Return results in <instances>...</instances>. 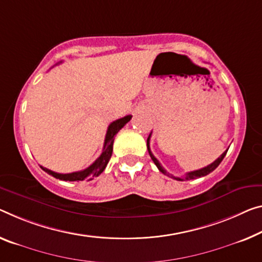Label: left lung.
Segmentation results:
<instances>
[{
  "label": "left lung",
  "mask_w": 262,
  "mask_h": 262,
  "mask_svg": "<svg viewBox=\"0 0 262 262\" xmlns=\"http://www.w3.org/2000/svg\"><path fill=\"white\" fill-rule=\"evenodd\" d=\"M150 137H151V134H150V136H148V138H147V150H148V154H150L151 159L154 160V163L156 164V166L158 167V170H159L160 172L164 173V174H166V176H171V174H168V173L166 172V170H165V168L162 166V165H160V163L158 162V159H157L156 157L154 156V154H152V152H151V150H150ZM227 151H228V150L225 151L224 154L221 155L218 159L214 160V162H213L212 164L207 165L206 167H203V168H200V170H196V171L188 172V173H186V176L183 177V178H179V177H174V176H171V178L176 179V180H179V182H184V180H191V179H195V178H200V177L207 176L208 173H211L212 171H214L215 168L219 166V164H220L221 162H223V159L225 158V156H226Z\"/></svg>",
  "instance_id": "8db88e82"
}]
</instances>
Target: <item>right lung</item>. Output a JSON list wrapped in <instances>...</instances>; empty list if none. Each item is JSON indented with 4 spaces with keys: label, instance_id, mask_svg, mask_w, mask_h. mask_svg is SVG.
Instances as JSON below:
<instances>
[{
    "label": "right lung",
    "instance_id": "obj_1",
    "mask_svg": "<svg viewBox=\"0 0 262 262\" xmlns=\"http://www.w3.org/2000/svg\"><path fill=\"white\" fill-rule=\"evenodd\" d=\"M132 116H125V117L120 118L112 122L107 127L105 140H104V147L103 152L97 159H96L95 163H92L89 167H86L85 170L78 171V172H72V173H57L51 170H48V168L41 166L43 171H46L48 174H50L55 178L59 180H66V182H77V180H84V179H94L95 177H98L100 173L105 170L106 165L108 160L111 158L112 150H114V140L115 136L118 134V131L122 128L127 122H130Z\"/></svg>",
    "mask_w": 262,
    "mask_h": 262
}]
</instances>
